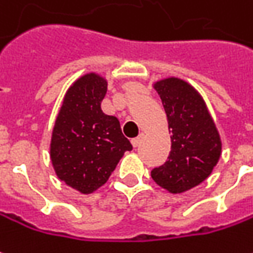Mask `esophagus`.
I'll return each mask as SVG.
<instances>
[{"label": "esophagus", "instance_id": "34e87169", "mask_svg": "<svg viewBox=\"0 0 253 253\" xmlns=\"http://www.w3.org/2000/svg\"><path fill=\"white\" fill-rule=\"evenodd\" d=\"M142 138H144V134H139L137 138H132L131 139L132 146H134V148H137V146H138V145L141 144V141H142Z\"/></svg>", "mask_w": 253, "mask_h": 253}]
</instances>
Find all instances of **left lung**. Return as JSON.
Wrapping results in <instances>:
<instances>
[{
	"label": "left lung",
	"mask_w": 253,
	"mask_h": 253,
	"mask_svg": "<svg viewBox=\"0 0 253 253\" xmlns=\"http://www.w3.org/2000/svg\"><path fill=\"white\" fill-rule=\"evenodd\" d=\"M155 89L172 135L167 162L152 169V179L171 193H182L212 172L222 144L206 104L190 84L169 78L157 82Z\"/></svg>",
	"instance_id": "1"
}]
</instances>
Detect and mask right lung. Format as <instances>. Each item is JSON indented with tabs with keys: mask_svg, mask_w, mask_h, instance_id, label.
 Wrapping results in <instances>:
<instances>
[{
	"mask_svg": "<svg viewBox=\"0 0 253 253\" xmlns=\"http://www.w3.org/2000/svg\"><path fill=\"white\" fill-rule=\"evenodd\" d=\"M105 93L107 82L96 74L79 78L67 91L53 128V167L81 193L102 186L125 152L132 149L118 118L102 112Z\"/></svg>",
	"mask_w": 253,
	"mask_h": 253,
	"instance_id": "1",
	"label": "right lung"
}]
</instances>
